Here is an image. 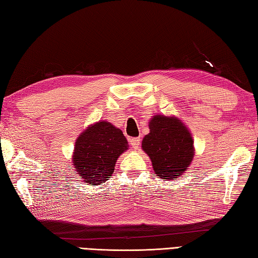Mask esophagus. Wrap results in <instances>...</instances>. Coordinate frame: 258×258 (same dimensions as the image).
<instances>
[{
    "label": "esophagus",
    "mask_w": 258,
    "mask_h": 258,
    "mask_svg": "<svg viewBox=\"0 0 258 258\" xmlns=\"http://www.w3.org/2000/svg\"><path fill=\"white\" fill-rule=\"evenodd\" d=\"M130 144L131 146L133 147L134 150H138L140 147V144H141V139L140 138H133L130 140Z\"/></svg>",
    "instance_id": "34e87169"
}]
</instances>
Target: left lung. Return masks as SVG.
<instances>
[{
    "label": "left lung",
    "instance_id": "1",
    "mask_svg": "<svg viewBox=\"0 0 258 258\" xmlns=\"http://www.w3.org/2000/svg\"><path fill=\"white\" fill-rule=\"evenodd\" d=\"M150 133L142 141L155 174L162 179L182 177L194 158V140L189 130L176 116L156 114L149 123Z\"/></svg>",
    "mask_w": 258,
    "mask_h": 258
}]
</instances>
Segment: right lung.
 <instances>
[{
  "label": "right lung",
  "instance_id": "1",
  "mask_svg": "<svg viewBox=\"0 0 258 258\" xmlns=\"http://www.w3.org/2000/svg\"><path fill=\"white\" fill-rule=\"evenodd\" d=\"M128 150L123 132L107 120L91 124L75 141L72 162L85 183L101 185L112 176L117 158Z\"/></svg>",
  "mask_w": 258,
  "mask_h": 258
}]
</instances>
